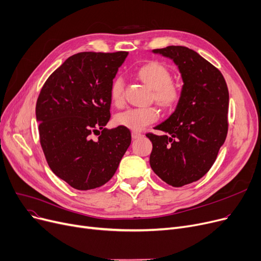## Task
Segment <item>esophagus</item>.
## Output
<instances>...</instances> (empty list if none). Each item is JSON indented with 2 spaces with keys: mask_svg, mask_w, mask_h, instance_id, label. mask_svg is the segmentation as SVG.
I'll list each match as a JSON object with an SVG mask.
<instances>
[{
  "mask_svg": "<svg viewBox=\"0 0 261 261\" xmlns=\"http://www.w3.org/2000/svg\"><path fill=\"white\" fill-rule=\"evenodd\" d=\"M132 137H133V139H137V138L142 137V134L137 132V130H133L132 132Z\"/></svg>",
  "mask_w": 261,
  "mask_h": 261,
  "instance_id": "1",
  "label": "esophagus"
}]
</instances>
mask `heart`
Instances as JSON below:
<instances>
[{"instance_id": "heart-1", "label": "heart", "mask_w": 261, "mask_h": 261, "mask_svg": "<svg viewBox=\"0 0 261 261\" xmlns=\"http://www.w3.org/2000/svg\"><path fill=\"white\" fill-rule=\"evenodd\" d=\"M138 76L150 88L154 89V97L164 107L174 106L180 98V90L172 83V75L166 66L158 61H150L141 66L137 71ZM110 100L117 107L124 104V80L116 77L110 85ZM159 118V110L155 106L129 108L118 114L116 123L122 127L140 130Z\"/></svg>"}]
</instances>
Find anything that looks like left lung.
Wrapping results in <instances>:
<instances>
[{"label":"left lung","instance_id":"1","mask_svg":"<svg viewBox=\"0 0 261 261\" xmlns=\"http://www.w3.org/2000/svg\"><path fill=\"white\" fill-rule=\"evenodd\" d=\"M153 52L173 59L184 85L175 111L155 127L170 136L146 134L153 144L150 165L168 185L182 187L206 174L226 139L228 89L220 70L189 47Z\"/></svg>","mask_w":261,"mask_h":261}]
</instances>
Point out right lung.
Listing matches in <instances>:
<instances>
[{"mask_svg":"<svg viewBox=\"0 0 261 261\" xmlns=\"http://www.w3.org/2000/svg\"><path fill=\"white\" fill-rule=\"evenodd\" d=\"M127 54H74L40 90L36 118L42 151L54 174L74 189L105 185L130 144L128 128L104 127L110 119V85ZM96 132L93 141L91 135Z\"/></svg>","mask_w":261,"mask_h":261,"instance_id":"1","label":"right lung"}]
</instances>
